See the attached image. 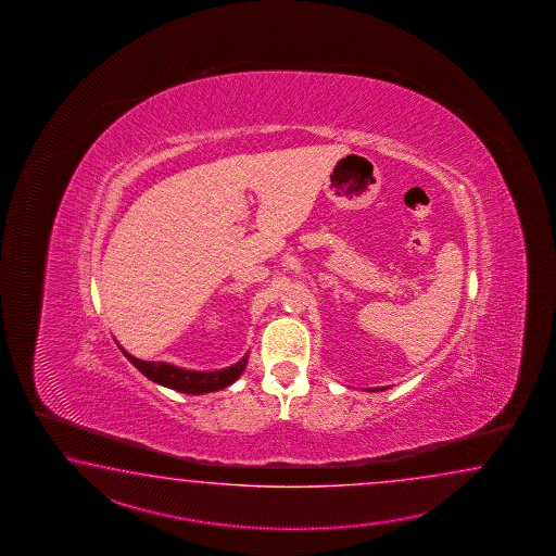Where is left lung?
Wrapping results in <instances>:
<instances>
[{
	"label": "left lung",
	"mask_w": 556,
	"mask_h": 556,
	"mask_svg": "<svg viewBox=\"0 0 556 556\" xmlns=\"http://www.w3.org/2000/svg\"><path fill=\"white\" fill-rule=\"evenodd\" d=\"M379 391L388 390V388H378Z\"/></svg>",
	"instance_id": "left-lung-1"
}]
</instances>
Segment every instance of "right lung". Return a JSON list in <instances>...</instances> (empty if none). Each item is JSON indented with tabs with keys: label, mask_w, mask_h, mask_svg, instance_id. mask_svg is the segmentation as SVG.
Wrapping results in <instances>:
<instances>
[{
	"label": "right lung",
	"mask_w": 556,
	"mask_h": 556,
	"mask_svg": "<svg viewBox=\"0 0 556 556\" xmlns=\"http://www.w3.org/2000/svg\"><path fill=\"white\" fill-rule=\"evenodd\" d=\"M121 352L125 354L132 366L141 371L142 376H147L154 383L165 386L170 390L190 393V395L225 390L242 376L244 367L249 364V355H244L235 366L225 367V369L192 371V369H185V367L170 366L165 362H142V359H137L135 355H130L129 352H125L123 348H121Z\"/></svg>",
	"instance_id": "right-lung-1"
}]
</instances>
